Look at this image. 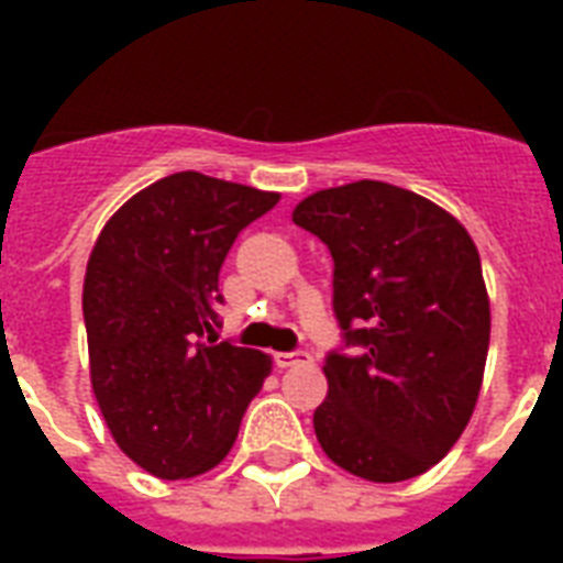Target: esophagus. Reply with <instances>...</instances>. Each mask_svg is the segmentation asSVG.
Listing matches in <instances>:
<instances>
[{
  "label": "esophagus",
  "mask_w": 563,
  "mask_h": 563,
  "mask_svg": "<svg viewBox=\"0 0 563 563\" xmlns=\"http://www.w3.org/2000/svg\"><path fill=\"white\" fill-rule=\"evenodd\" d=\"M312 356H309L307 351H291V353H277L274 356V362H277V368H295V365H303V362H309Z\"/></svg>",
  "instance_id": "34e87169"
}]
</instances>
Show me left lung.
I'll return each mask as SVG.
<instances>
[{
  "label": "left lung",
  "mask_w": 563,
  "mask_h": 563,
  "mask_svg": "<svg viewBox=\"0 0 563 563\" xmlns=\"http://www.w3.org/2000/svg\"><path fill=\"white\" fill-rule=\"evenodd\" d=\"M291 221L330 247L335 318L365 347L327 356L318 444L360 479L427 473L467 427L488 360L490 300L471 233L383 180L321 189Z\"/></svg>",
  "instance_id": "1"
}]
</instances>
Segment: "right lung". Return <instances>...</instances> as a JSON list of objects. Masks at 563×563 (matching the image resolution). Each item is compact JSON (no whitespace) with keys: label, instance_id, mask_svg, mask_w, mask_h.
I'll return each mask as SVG.
<instances>
[{"label":"right lung","instance_id":"obj_1","mask_svg":"<svg viewBox=\"0 0 563 563\" xmlns=\"http://www.w3.org/2000/svg\"><path fill=\"white\" fill-rule=\"evenodd\" d=\"M277 192L178 172L128 198L84 274L90 383L119 450L157 479L230 453L272 356L216 342L219 268Z\"/></svg>","mask_w":563,"mask_h":563}]
</instances>
